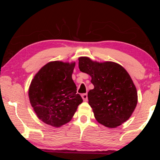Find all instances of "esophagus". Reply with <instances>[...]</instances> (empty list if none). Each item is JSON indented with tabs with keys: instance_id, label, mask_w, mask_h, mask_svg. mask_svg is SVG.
Listing matches in <instances>:
<instances>
[{
	"instance_id": "1",
	"label": "esophagus",
	"mask_w": 160,
	"mask_h": 160,
	"mask_svg": "<svg viewBox=\"0 0 160 160\" xmlns=\"http://www.w3.org/2000/svg\"><path fill=\"white\" fill-rule=\"evenodd\" d=\"M81 97H82L83 101H85V102L88 101V94H81Z\"/></svg>"
}]
</instances>
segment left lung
<instances>
[{
	"instance_id": "left-lung-1",
	"label": "left lung",
	"mask_w": 160,
	"mask_h": 160,
	"mask_svg": "<svg viewBox=\"0 0 160 160\" xmlns=\"http://www.w3.org/2000/svg\"><path fill=\"white\" fill-rule=\"evenodd\" d=\"M80 71L89 74L94 89L88 92L89 104L99 123L116 128L126 121L138 102L136 88L128 72L113 62H94L79 58Z\"/></svg>"
}]
</instances>
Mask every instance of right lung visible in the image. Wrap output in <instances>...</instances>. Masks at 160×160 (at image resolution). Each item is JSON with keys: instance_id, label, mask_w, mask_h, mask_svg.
Instances as JSON below:
<instances>
[{"instance_id": "add662e5", "label": "right lung", "mask_w": 160, "mask_h": 160, "mask_svg": "<svg viewBox=\"0 0 160 160\" xmlns=\"http://www.w3.org/2000/svg\"><path fill=\"white\" fill-rule=\"evenodd\" d=\"M75 63L49 62L32 80L29 97L38 118L60 127L71 120L82 99L72 79Z\"/></svg>"}]
</instances>
